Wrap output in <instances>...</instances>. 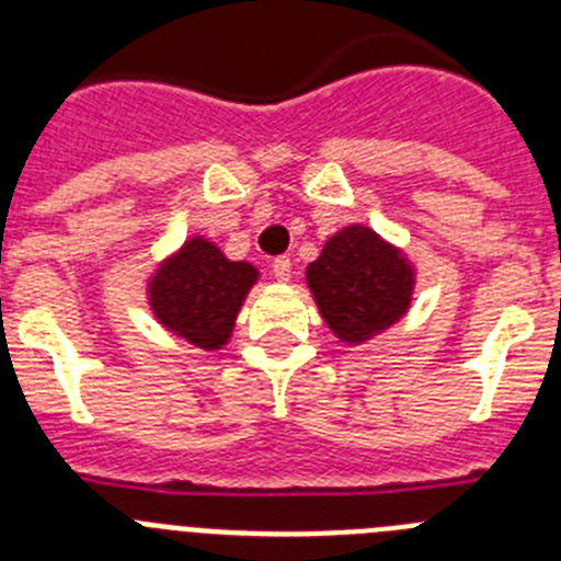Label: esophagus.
I'll use <instances>...</instances> for the list:
<instances>
[{
  "label": "esophagus",
  "mask_w": 561,
  "mask_h": 561,
  "mask_svg": "<svg viewBox=\"0 0 561 561\" xmlns=\"http://www.w3.org/2000/svg\"><path fill=\"white\" fill-rule=\"evenodd\" d=\"M272 275H275V280H280V284H289L291 280V261L289 257H275L272 261Z\"/></svg>",
  "instance_id": "obj_1"
}]
</instances>
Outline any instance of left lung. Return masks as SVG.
Instances as JSON below:
<instances>
[{"label":"left lung","instance_id":"1","mask_svg":"<svg viewBox=\"0 0 561 561\" xmlns=\"http://www.w3.org/2000/svg\"><path fill=\"white\" fill-rule=\"evenodd\" d=\"M306 284L336 340L365 345L410 311L415 266L408 252L376 230L348 225L306 266Z\"/></svg>","mask_w":561,"mask_h":561}]
</instances>
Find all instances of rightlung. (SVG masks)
Masks as SVG:
<instances>
[{
	"label": "right lung",
	"mask_w": 561,
	"mask_h": 561,
	"mask_svg": "<svg viewBox=\"0 0 561 561\" xmlns=\"http://www.w3.org/2000/svg\"><path fill=\"white\" fill-rule=\"evenodd\" d=\"M257 277L250 261H230L210 238L191 236L148 275L146 300L162 329L193 348L219 351Z\"/></svg>",
	"instance_id": "1"
}]
</instances>
